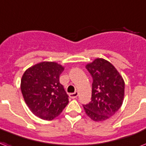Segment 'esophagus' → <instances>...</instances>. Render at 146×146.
<instances>
[{"label":"esophagus","instance_id":"esophagus-1","mask_svg":"<svg viewBox=\"0 0 146 146\" xmlns=\"http://www.w3.org/2000/svg\"><path fill=\"white\" fill-rule=\"evenodd\" d=\"M78 95H79V93H78V92H75L74 93H71L69 94L70 98H72V99L76 98L77 97H78Z\"/></svg>","mask_w":146,"mask_h":146}]
</instances>
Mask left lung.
<instances>
[{"mask_svg": "<svg viewBox=\"0 0 146 146\" xmlns=\"http://www.w3.org/2000/svg\"><path fill=\"white\" fill-rule=\"evenodd\" d=\"M93 78L92 101L83 105L87 115L95 121H104L122 105L124 82L115 67L108 61L97 58L86 65Z\"/></svg>", "mask_w": 146, "mask_h": 146, "instance_id": "obj_1", "label": "left lung"}]
</instances>
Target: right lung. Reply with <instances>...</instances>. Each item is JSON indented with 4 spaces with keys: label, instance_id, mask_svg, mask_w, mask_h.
<instances>
[{
    "label": "right lung",
    "instance_id": "obj_1",
    "mask_svg": "<svg viewBox=\"0 0 146 146\" xmlns=\"http://www.w3.org/2000/svg\"><path fill=\"white\" fill-rule=\"evenodd\" d=\"M64 68L55 62L39 63L28 68L21 80V91L30 110L43 120H52L69 99L59 76Z\"/></svg>",
    "mask_w": 146,
    "mask_h": 146
}]
</instances>
